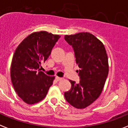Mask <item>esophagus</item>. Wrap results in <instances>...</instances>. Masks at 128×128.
I'll return each mask as SVG.
<instances>
[{"instance_id": "esophagus-1", "label": "esophagus", "mask_w": 128, "mask_h": 128, "mask_svg": "<svg viewBox=\"0 0 128 128\" xmlns=\"http://www.w3.org/2000/svg\"><path fill=\"white\" fill-rule=\"evenodd\" d=\"M55 79H56V80L58 81H58L62 80V78H60V77H57V76L56 77V78H55Z\"/></svg>"}]
</instances>
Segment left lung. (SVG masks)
<instances>
[{
  "mask_svg": "<svg viewBox=\"0 0 128 128\" xmlns=\"http://www.w3.org/2000/svg\"><path fill=\"white\" fill-rule=\"evenodd\" d=\"M64 39L73 48L80 82L69 80L70 90L64 93L68 103L77 108H85L101 93L108 74V62L104 44L92 34L79 33L65 35Z\"/></svg>",
  "mask_w": 128,
  "mask_h": 128,
  "instance_id": "1",
  "label": "left lung"
}]
</instances>
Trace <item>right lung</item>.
I'll return each instance as SVG.
<instances>
[{
  "label": "right lung",
  "instance_id": "1",
  "mask_svg": "<svg viewBox=\"0 0 128 128\" xmlns=\"http://www.w3.org/2000/svg\"><path fill=\"white\" fill-rule=\"evenodd\" d=\"M60 36L46 32H35L18 46L12 58L10 76L16 92L27 104H33L45 97L54 77L40 71Z\"/></svg>",
  "mask_w": 128,
  "mask_h": 128
}]
</instances>
